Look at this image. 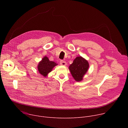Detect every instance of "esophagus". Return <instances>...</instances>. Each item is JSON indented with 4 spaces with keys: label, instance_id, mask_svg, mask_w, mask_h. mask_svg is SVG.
Here are the masks:
<instances>
[{
    "label": "esophagus",
    "instance_id": "34e87169",
    "mask_svg": "<svg viewBox=\"0 0 128 128\" xmlns=\"http://www.w3.org/2000/svg\"><path fill=\"white\" fill-rule=\"evenodd\" d=\"M60 64L62 65V66H65L66 65V62L64 61H63V60H61L60 62Z\"/></svg>",
    "mask_w": 128,
    "mask_h": 128
}]
</instances>
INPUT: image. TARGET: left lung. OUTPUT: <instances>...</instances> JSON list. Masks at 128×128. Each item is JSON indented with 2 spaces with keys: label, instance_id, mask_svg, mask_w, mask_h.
I'll use <instances>...</instances> for the list:
<instances>
[{
  "label": "left lung",
  "instance_id": "obj_1",
  "mask_svg": "<svg viewBox=\"0 0 128 128\" xmlns=\"http://www.w3.org/2000/svg\"><path fill=\"white\" fill-rule=\"evenodd\" d=\"M89 64L87 60L81 56L76 57L69 67L71 75L76 82H80L88 71Z\"/></svg>",
  "mask_w": 128,
  "mask_h": 128
}]
</instances>
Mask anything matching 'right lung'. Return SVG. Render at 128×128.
Returning a JSON list of instances; mask_svg holds the SVG:
<instances>
[{
  "mask_svg": "<svg viewBox=\"0 0 128 128\" xmlns=\"http://www.w3.org/2000/svg\"><path fill=\"white\" fill-rule=\"evenodd\" d=\"M57 65L58 64L54 62L50 61L48 58L45 56L40 62L38 66V69L40 74L44 77H46L48 73L52 71V68Z\"/></svg>",
  "mask_w": 128,
  "mask_h": 128,
  "instance_id": "obj_1",
  "label": "right lung"
}]
</instances>
